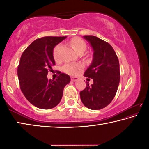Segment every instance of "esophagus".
<instances>
[{
	"instance_id": "obj_1",
	"label": "esophagus",
	"mask_w": 149,
	"mask_h": 149,
	"mask_svg": "<svg viewBox=\"0 0 149 149\" xmlns=\"http://www.w3.org/2000/svg\"><path fill=\"white\" fill-rule=\"evenodd\" d=\"M79 79V78L77 77H71V80L72 81H77Z\"/></svg>"
}]
</instances>
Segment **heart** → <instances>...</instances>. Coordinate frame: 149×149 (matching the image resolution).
I'll list each match as a JSON object with an SVG mask.
<instances>
[{
    "label": "heart",
    "mask_w": 149,
    "mask_h": 149,
    "mask_svg": "<svg viewBox=\"0 0 149 149\" xmlns=\"http://www.w3.org/2000/svg\"><path fill=\"white\" fill-rule=\"evenodd\" d=\"M72 46L77 53L84 52L86 49L87 45L84 40L80 38H74L71 41ZM60 45H56L53 50V57L56 61L59 60L58 51ZM83 66L79 63H68L63 67V71L70 75H77L82 72Z\"/></svg>",
    "instance_id": "1"
}]
</instances>
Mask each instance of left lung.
Returning <instances> with one entry per match:
<instances>
[{
  "instance_id": "8db88e82",
  "label": "left lung",
  "mask_w": 149,
  "mask_h": 149,
  "mask_svg": "<svg viewBox=\"0 0 149 149\" xmlns=\"http://www.w3.org/2000/svg\"><path fill=\"white\" fill-rule=\"evenodd\" d=\"M93 49V59L84 76L93 80V84L80 92L81 100L91 110L108 106L117 92L120 79L119 60L112 46L93 35H85Z\"/></svg>"
}]
</instances>
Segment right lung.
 I'll return each instance as SVG.
<instances>
[{
    "mask_svg": "<svg viewBox=\"0 0 149 149\" xmlns=\"http://www.w3.org/2000/svg\"><path fill=\"white\" fill-rule=\"evenodd\" d=\"M66 37H44L29 45L22 54L17 67L19 86L27 100L41 109H50L59 104L70 77L60 74L56 80L48 79L55 65L53 50Z\"/></svg>",
    "mask_w": 149,
    "mask_h": 149,
    "instance_id": "add662e5",
    "label": "right lung"
}]
</instances>
